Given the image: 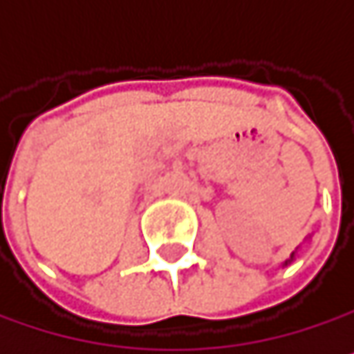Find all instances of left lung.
<instances>
[{
	"mask_svg": "<svg viewBox=\"0 0 354 354\" xmlns=\"http://www.w3.org/2000/svg\"><path fill=\"white\" fill-rule=\"evenodd\" d=\"M293 257H295V253H291V259H287V261H285V266H287L289 261H293Z\"/></svg>",
	"mask_w": 354,
	"mask_h": 354,
	"instance_id": "8db88e82",
	"label": "left lung"
}]
</instances>
